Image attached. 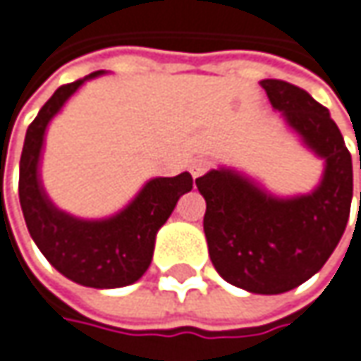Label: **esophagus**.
Masks as SVG:
<instances>
[{
	"instance_id": "obj_1",
	"label": "esophagus",
	"mask_w": 361,
	"mask_h": 361,
	"mask_svg": "<svg viewBox=\"0 0 361 361\" xmlns=\"http://www.w3.org/2000/svg\"><path fill=\"white\" fill-rule=\"evenodd\" d=\"M209 166H211V160H207V158H197V160L190 162V174L197 178V176L205 174L209 171Z\"/></svg>"
}]
</instances>
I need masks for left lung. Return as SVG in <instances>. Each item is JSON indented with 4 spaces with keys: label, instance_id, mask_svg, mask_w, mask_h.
<instances>
[{
    "label": "left lung",
    "instance_id": "1",
    "mask_svg": "<svg viewBox=\"0 0 361 361\" xmlns=\"http://www.w3.org/2000/svg\"><path fill=\"white\" fill-rule=\"evenodd\" d=\"M260 85L272 107L325 160L321 185L280 199L235 171L217 169L197 178V189L207 201L203 229L215 270L243 290L280 295L317 274L341 240L352 207V154L329 109L305 89L280 79Z\"/></svg>",
    "mask_w": 361,
    "mask_h": 361
}]
</instances>
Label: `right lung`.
I'll return each instance as SVG.
<instances>
[{
  "label": "right lung",
  "instance_id": "1",
  "mask_svg": "<svg viewBox=\"0 0 361 361\" xmlns=\"http://www.w3.org/2000/svg\"><path fill=\"white\" fill-rule=\"evenodd\" d=\"M97 75L101 71L59 87L30 123L20 158L18 190L27 231L46 260L77 284L119 288L142 279L148 270L156 233L171 217L180 195L192 189V176L183 172L152 178L123 211L99 221L77 219L50 203L38 174L46 128L82 82Z\"/></svg>",
  "mask_w": 361,
  "mask_h": 361
}]
</instances>
